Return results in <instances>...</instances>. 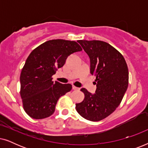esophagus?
Masks as SVG:
<instances>
[{"instance_id":"obj_1","label":"esophagus","mask_w":148,"mask_h":148,"mask_svg":"<svg viewBox=\"0 0 148 148\" xmlns=\"http://www.w3.org/2000/svg\"><path fill=\"white\" fill-rule=\"evenodd\" d=\"M72 88H73V90H79V88H77V87H75V86H73Z\"/></svg>"}]
</instances>
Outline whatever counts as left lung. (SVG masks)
Returning <instances> with one entry per match:
<instances>
[{
	"label": "left lung",
	"mask_w": 148,
	"mask_h": 148,
	"mask_svg": "<svg viewBox=\"0 0 148 148\" xmlns=\"http://www.w3.org/2000/svg\"><path fill=\"white\" fill-rule=\"evenodd\" d=\"M90 58V73L96 76V94L81 89L85 98L75 104L77 112L91 121L102 120L121 104L129 84L124 57L110 44L100 40H78Z\"/></svg>",
	"instance_id": "1"
}]
</instances>
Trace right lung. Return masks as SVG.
Returning a JSON list of instances; mask_svg holds the SVG:
<instances>
[{
    "label": "right lung",
    "instance_id": "obj_1",
    "mask_svg": "<svg viewBox=\"0 0 148 148\" xmlns=\"http://www.w3.org/2000/svg\"><path fill=\"white\" fill-rule=\"evenodd\" d=\"M82 50L76 42L57 39L44 42L30 53L20 75V96L30 117L42 119L53 114L58 100L70 92L72 86L54 82L52 75L69 55Z\"/></svg>",
    "mask_w": 148,
    "mask_h": 148
}]
</instances>
